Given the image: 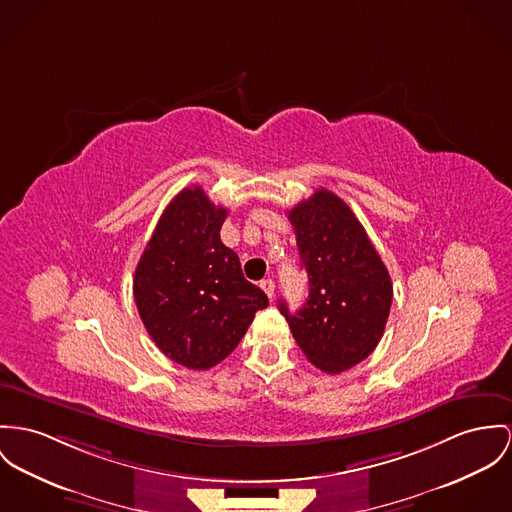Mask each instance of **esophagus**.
<instances>
[{"label": "esophagus", "instance_id": "obj_1", "mask_svg": "<svg viewBox=\"0 0 512 512\" xmlns=\"http://www.w3.org/2000/svg\"><path fill=\"white\" fill-rule=\"evenodd\" d=\"M261 288H263V290H265V294L273 300V296H275V280H271V278L261 280Z\"/></svg>", "mask_w": 512, "mask_h": 512}]
</instances>
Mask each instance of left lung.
<instances>
[{
	"label": "left lung",
	"mask_w": 512,
	"mask_h": 512,
	"mask_svg": "<svg viewBox=\"0 0 512 512\" xmlns=\"http://www.w3.org/2000/svg\"><path fill=\"white\" fill-rule=\"evenodd\" d=\"M288 220L310 294L296 314L284 300L278 308L315 368L339 374L380 343L394 298L390 273L353 210L331 191L298 202Z\"/></svg>",
	"instance_id": "1"
}]
</instances>
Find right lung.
I'll list each match as a JSON object with an SVG mask.
<instances>
[{
	"label": "right lung",
	"instance_id": "add662e5",
	"mask_svg": "<svg viewBox=\"0 0 512 512\" xmlns=\"http://www.w3.org/2000/svg\"><path fill=\"white\" fill-rule=\"evenodd\" d=\"M226 216L202 187L183 189L163 210L134 273V300L150 337L191 370L222 362L269 306L220 239Z\"/></svg>",
	"mask_w": 512,
	"mask_h": 512
}]
</instances>
